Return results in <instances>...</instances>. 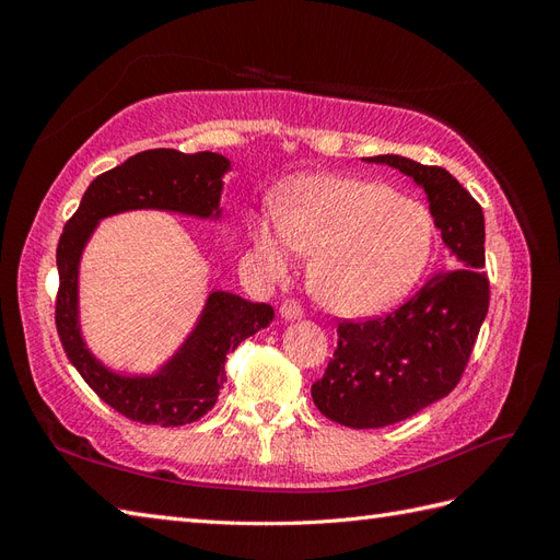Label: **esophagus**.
I'll use <instances>...</instances> for the list:
<instances>
[{
    "label": "esophagus",
    "mask_w": 560,
    "mask_h": 560,
    "mask_svg": "<svg viewBox=\"0 0 560 560\" xmlns=\"http://www.w3.org/2000/svg\"><path fill=\"white\" fill-rule=\"evenodd\" d=\"M280 315H282L287 322L301 319V315H303L301 303H299V301H294V299H284V301L280 303Z\"/></svg>",
    "instance_id": "obj_1"
}]
</instances>
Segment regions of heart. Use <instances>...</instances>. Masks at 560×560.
Listing matches in <instances>:
<instances>
[{
  "label": "heart",
  "instance_id": "heart-1",
  "mask_svg": "<svg viewBox=\"0 0 560 560\" xmlns=\"http://www.w3.org/2000/svg\"><path fill=\"white\" fill-rule=\"evenodd\" d=\"M252 245L284 276L294 249L313 254L311 290L338 315H374L409 294L425 270L434 224L422 202L393 186L315 173L284 186L278 206L252 222Z\"/></svg>",
  "mask_w": 560,
  "mask_h": 560
}]
</instances>
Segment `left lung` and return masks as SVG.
Masks as SVG:
<instances>
[{"instance_id":"8db88e82","label":"left lung","mask_w":560,"mask_h":560,"mask_svg":"<svg viewBox=\"0 0 560 560\" xmlns=\"http://www.w3.org/2000/svg\"><path fill=\"white\" fill-rule=\"evenodd\" d=\"M364 161L397 167L425 189L455 266L389 315L338 325L334 360L311 395L322 416L354 430L393 425L446 397L463 378L490 301L483 212L465 186L439 165L395 154Z\"/></svg>"}]
</instances>
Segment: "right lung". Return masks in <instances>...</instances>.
<instances>
[{
    "label": "right lung",
    "mask_w": 560,
    "mask_h": 560,
    "mask_svg": "<svg viewBox=\"0 0 560 560\" xmlns=\"http://www.w3.org/2000/svg\"><path fill=\"white\" fill-rule=\"evenodd\" d=\"M231 161L212 151L182 154L149 149L91 182L79 210L60 235L56 327L67 358L93 393L121 416L144 425L177 428L206 416L226 381V354L273 322L268 303L212 292L194 331L156 374H114L83 343L79 329V261L100 219L128 210H167L219 219L222 177Z\"/></svg>",
    "instance_id": "1"
}]
</instances>
